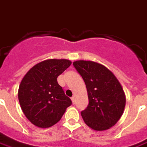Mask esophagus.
<instances>
[{
    "label": "esophagus",
    "instance_id": "obj_1",
    "mask_svg": "<svg viewBox=\"0 0 147 147\" xmlns=\"http://www.w3.org/2000/svg\"><path fill=\"white\" fill-rule=\"evenodd\" d=\"M71 102H72V103H75V102H76V98H75V97H71Z\"/></svg>",
    "mask_w": 147,
    "mask_h": 147
}]
</instances>
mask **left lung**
Here are the masks:
<instances>
[{
	"label": "left lung",
	"mask_w": 147,
	"mask_h": 147,
	"mask_svg": "<svg viewBox=\"0 0 147 147\" xmlns=\"http://www.w3.org/2000/svg\"><path fill=\"white\" fill-rule=\"evenodd\" d=\"M74 67L84 79L89 104L81 112L92 130L102 131L115 125L123 115L126 95L115 76L104 65L91 60H77Z\"/></svg>",
	"instance_id": "left-lung-1"
}]
</instances>
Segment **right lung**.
<instances>
[{"label": "right lung", "mask_w": 147, "mask_h": 147, "mask_svg": "<svg viewBox=\"0 0 147 147\" xmlns=\"http://www.w3.org/2000/svg\"><path fill=\"white\" fill-rule=\"evenodd\" d=\"M71 64L69 59H46L32 67L22 79L18 98L24 115L33 125L52 127L71 104L57 82V77Z\"/></svg>", "instance_id": "1"}]
</instances>
